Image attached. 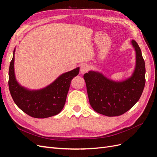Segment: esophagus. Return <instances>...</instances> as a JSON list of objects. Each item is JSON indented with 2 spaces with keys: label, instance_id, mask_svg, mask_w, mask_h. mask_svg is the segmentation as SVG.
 I'll use <instances>...</instances> for the list:
<instances>
[{
  "label": "esophagus",
  "instance_id": "1",
  "mask_svg": "<svg viewBox=\"0 0 157 157\" xmlns=\"http://www.w3.org/2000/svg\"><path fill=\"white\" fill-rule=\"evenodd\" d=\"M89 65L86 63H83L80 66V73L81 74H84L86 72H88V71L89 70Z\"/></svg>",
  "mask_w": 157,
  "mask_h": 157
}]
</instances>
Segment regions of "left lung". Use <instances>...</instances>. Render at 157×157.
<instances>
[{
	"instance_id": "1",
	"label": "left lung",
	"mask_w": 157,
	"mask_h": 157,
	"mask_svg": "<svg viewBox=\"0 0 157 157\" xmlns=\"http://www.w3.org/2000/svg\"><path fill=\"white\" fill-rule=\"evenodd\" d=\"M136 53L134 72L128 78L115 81L97 71L84 75L90 104L94 110L107 117L124 114L138 101L145 83V61L137 42L132 40Z\"/></svg>"
}]
</instances>
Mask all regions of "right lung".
<instances>
[{"mask_svg": "<svg viewBox=\"0 0 157 157\" xmlns=\"http://www.w3.org/2000/svg\"><path fill=\"white\" fill-rule=\"evenodd\" d=\"M15 52L16 48L8 72V86L13 101L21 111L32 117L44 118L58 115L65 105L71 80L78 75L80 67L61 74L43 88L31 90L21 86L16 79Z\"/></svg>", "mask_w": 157, "mask_h": 157, "instance_id": "1", "label": "right lung"}]
</instances>
